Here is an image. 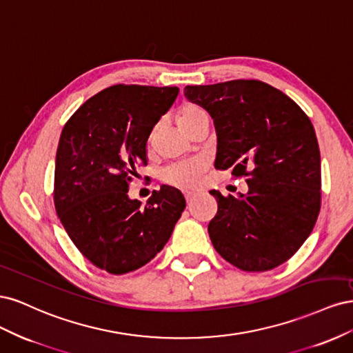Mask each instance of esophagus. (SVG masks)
<instances>
[{
    "label": "esophagus",
    "instance_id": "34e87169",
    "mask_svg": "<svg viewBox=\"0 0 353 353\" xmlns=\"http://www.w3.org/2000/svg\"><path fill=\"white\" fill-rule=\"evenodd\" d=\"M184 196H185V200L190 203L191 200H193V197H194V193H190V191H187V193H185Z\"/></svg>",
    "mask_w": 353,
    "mask_h": 353
}]
</instances>
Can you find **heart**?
<instances>
[{
	"mask_svg": "<svg viewBox=\"0 0 353 353\" xmlns=\"http://www.w3.org/2000/svg\"><path fill=\"white\" fill-rule=\"evenodd\" d=\"M175 117L181 130L185 132L197 122L208 119V113L201 105L196 103H184L178 108ZM203 170H205V163L201 160H187V162H181L166 168L162 172V179L163 183L169 185L190 188L197 184Z\"/></svg>",
	"mask_w": 353,
	"mask_h": 353,
	"instance_id": "heart-1",
	"label": "heart"
}]
</instances>
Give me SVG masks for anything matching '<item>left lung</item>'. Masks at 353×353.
Here are the masks:
<instances>
[{"mask_svg": "<svg viewBox=\"0 0 353 353\" xmlns=\"http://www.w3.org/2000/svg\"><path fill=\"white\" fill-rule=\"evenodd\" d=\"M185 97L215 125L216 169L245 176L237 197L210 194L218 212L209 222L213 248L249 272L275 268L312 232L321 208V156L306 113L271 85L236 79L187 85Z\"/></svg>", "mask_w": 353, "mask_h": 353, "instance_id": "obj_1", "label": "left lung"}]
</instances>
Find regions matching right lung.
<instances>
[{"label":"right lung","instance_id":"right-lung-1","mask_svg":"<svg viewBox=\"0 0 353 353\" xmlns=\"http://www.w3.org/2000/svg\"><path fill=\"white\" fill-rule=\"evenodd\" d=\"M176 87L113 85L72 114L56 154L54 206L68 236L92 265L114 275L141 268L163 249L185 209L162 185L147 206L128 197L147 165V140L174 104Z\"/></svg>","mask_w":353,"mask_h":353}]
</instances>
